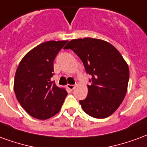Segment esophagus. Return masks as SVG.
Masks as SVG:
<instances>
[{"label": "esophagus", "instance_id": "esophagus-1", "mask_svg": "<svg viewBox=\"0 0 147 147\" xmlns=\"http://www.w3.org/2000/svg\"><path fill=\"white\" fill-rule=\"evenodd\" d=\"M66 87H67V88H68V89L71 90V91H72V90L74 89L75 85L74 84H67V85H66Z\"/></svg>", "mask_w": 147, "mask_h": 147}]
</instances>
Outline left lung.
<instances>
[{
	"mask_svg": "<svg viewBox=\"0 0 147 147\" xmlns=\"http://www.w3.org/2000/svg\"><path fill=\"white\" fill-rule=\"evenodd\" d=\"M64 49L74 51L92 76L88 96L79 101L83 110L96 118L110 116L128 90L129 69L124 58L109 42L91 37L72 40Z\"/></svg>",
	"mask_w": 147,
	"mask_h": 147,
	"instance_id": "8db88e82",
	"label": "left lung"
}]
</instances>
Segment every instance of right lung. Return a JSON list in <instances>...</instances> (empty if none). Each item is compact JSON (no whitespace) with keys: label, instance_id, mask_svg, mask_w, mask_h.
Instances as JSON below:
<instances>
[{"label":"right lung","instance_id":"1","mask_svg":"<svg viewBox=\"0 0 147 147\" xmlns=\"http://www.w3.org/2000/svg\"><path fill=\"white\" fill-rule=\"evenodd\" d=\"M67 40H50L29 51L20 61L14 80V91L22 107L33 117L46 120L60 110L66 90L56 86L53 61Z\"/></svg>","mask_w":147,"mask_h":147}]
</instances>
